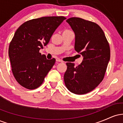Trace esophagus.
Wrapping results in <instances>:
<instances>
[{"label":"esophagus","instance_id":"34e87169","mask_svg":"<svg viewBox=\"0 0 123 123\" xmlns=\"http://www.w3.org/2000/svg\"><path fill=\"white\" fill-rule=\"evenodd\" d=\"M56 61H57V62H63V61L62 60H61V59L58 58H57V59H56Z\"/></svg>","mask_w":123,"mask_h":123}]
</instances>
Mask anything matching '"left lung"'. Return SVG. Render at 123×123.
I'll return each mask as SVG.
<instances>
[{
  "mask_svg": "<svg viewBox=\"0 0 123 123\" xmlns=\"http://www.w3.org/2000/svg\"><path fill=\"white\" fill-rule=\"evenodd\" d=\"M75 35L74 50L83 56L78 66L67 62L64 74L66 87L71 92L87 94L101 83L110 60L109 44L101 27L94 22L80 18L66 20Z\"/></svg>",
  "mask_w": 123,
  "mask_h": 123,
  "instance_id": "left-lung-1",
  "label": "left lung"
}]
</instances>
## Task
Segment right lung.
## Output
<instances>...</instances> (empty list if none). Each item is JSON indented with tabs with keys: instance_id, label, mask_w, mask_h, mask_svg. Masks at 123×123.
I'll list each match as a JSON object with an SVG mask.
<instances>
[{
	"instance_id": "obj_1",
	"label": "right lung",
	"mask_w": 123,
	"mask_h": 123,
	"mask_svg": "<svg viewBox=\"0 0 123 123\" xmlns=\"http://www.w3.org/2000/svg\"><path fill=\"white\" fill-rule=\"evenodd\" d=\"M66 18L44 17L28 21L15 32L8 48L12 72L17 81L33 90L41 86L55 59L47 60L39 50L49 43L53 33Z\"/></svg>"
}]
</instances>
